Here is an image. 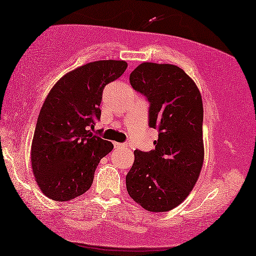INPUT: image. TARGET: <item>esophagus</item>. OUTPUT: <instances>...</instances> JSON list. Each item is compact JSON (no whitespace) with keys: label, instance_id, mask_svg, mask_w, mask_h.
<instances>
[{"label":"esophagus","instance_id":"obj_1","mask_svg":"<svg viewBox=\"0 0 256 256\" xmlns=\"http://www.w3.org/2000/svg\"><path fill=\"white\" fill-rule=\"evenodd\" d=\"M114 148H127V144H124V143H116V142H114Z\"/></svg>","mask_w":256,"mask_h":256}]
</instances>
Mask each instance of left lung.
I'll list each match as a JSON object with an SVG mask.
<instances>
[{
    "label": "left lung",
    "mask_w": 256,
    "mask_h": 256,
    "mask_svg": "<svg viewBox=\"0 0 256 256\" xmlns=\"http://www.w3.org/2000/svg\"><path fill=\"white\" fill-rule=\"evenodd\" d=\"M129 81L150 103L148 126L159 135L154 150L134 152L126 176L128 194L148 212H168L186 200L202 172V95L194 81L172 64L142 62Z\"/></svg>",
    "instance_id": "1"
}]
</instances>
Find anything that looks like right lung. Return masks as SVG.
I'll return each mask as SVG.
<instances>
[{
    "label": "right lung",
    "instance_id": "add662e5",
    "mask_svg": "<svg viewBox=\"0 0 256 256\" xmlns=\"http://www.w3.org/2000/svg\"><path fill=\"white\" fill-rule=\"evenodd\" d=\"M127 66L124 60L88 62L65 74L50 90L30 148L35 180L48 198L68 202L92 186L98 164L113 144L90 130L100 119L104 87Z\"/></svg>",
    "mask_w": 256,
    "mask_h": 256
}]
</instances>
